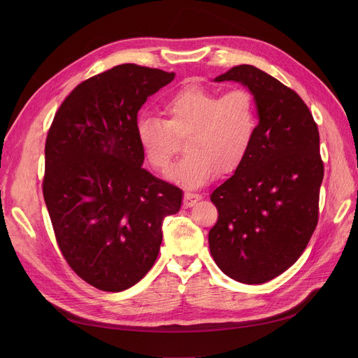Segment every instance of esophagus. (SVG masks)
Listing matches in <instances>:
<instances>
[{
    "label": "esophagus",
    "instance_id": "34e87169",
    "mask_svg": "<svg viewBox=\"0 0 358 358\" xmlns=\"http://www.w3.org/2000/svg\"><path fill=\"white\" fill-rule=\"evenodd\" d=\"M200 199H201L200 194L187 192V193H184V206L185 208H192V206H194Z\"/></svg>",
    "mask_w": 358,
    "mask_h": 358
}]
</instances>
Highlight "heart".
<instances>
[{
    "instance_id": "1",
    "label": "heart",
    "mask_w": 358,
    "mask_h": 358,
    "mask_svg": "<svg viewBox=\"0 0 358 358\" xmlns=\"http://www.w3.org/2000/svg\"><path fill=\"white\" fill-rule=\"evenodd\" d=\"M161 111L165 119L142 115L135 123L139 148L149 165L165 173L185 136V157L168 178L187 189H199L219 171L228 174L245 159L258 117L252 94L232 90L217 94L200 85H185L169 96Z\"/></svg>"
}]
</instances>
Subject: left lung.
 I'll use <instances>...</instances> for the list:
<instances>
[{
    "label": "left lung",
    "mask_w": 358,
    "mask_h": 358,
    "mask_svg": "<svg viewBox=\"0 0 358 358\" xmlns=\"http://www.w3.org/2000/svg\"><path fill=\"white\" fill-rule=\"evenodd\" d=\"M213 81L248 88L258 124L245 159L210 196L219 213L210 254L228 277L261 285L294 264L316 228L319 131L303 100L264 71L239 65Z\"/></svg>",
    "instance_id": "obj_1"
}]
</instances>
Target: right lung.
<instances>
[{"label":"right lung","mask_w":358,"mask_h":358,"mask_svg":"<svg viewBox=\"0 0 358 358\" xmlns=\"http://www.w3.org/2000/svg\"><path fill=\"white\" fill-rule=\"evenodd\" d=\"M174 72L123 64L75 88L45 146L43 196L58 245L88 285L123 292L152 268L162 222L182 192L142 168L135 135L146 99Z\"/></svg>","instance_id":"add662e5"}]
</instances>
